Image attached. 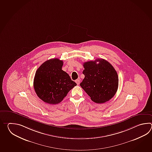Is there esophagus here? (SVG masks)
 I'll return each instance as SVG.
<instances>
[{
    "label": "esophagus",
    "instance_id": "1",
    "mask_svg": "<svg viewBox=\"0 0 152 152\" xmlns=\"http://www.w3.org/2000/svg\"><path fill=\"white\" fill-rule=\"evenodd\" d=\"M80 79H77V80H75V83L77 84V85H79V84H80Z\"/></svg>",
    "mask_w": 152,
    "mask_h": 152
}]
</instances>
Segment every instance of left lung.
Listing matches in <instances>:
<instances>
[{"instance_id": "1", "label": "left lung", "mask_w": 152, "mask_h": 152, "mask_svg": "<svg viewBox=\"0 0 152 152\" xmlns=\"http://www.w3.org/2000/svg\"><path fill=\"white\" fill-rule=\"evenodd\" d=\"M83 66L85 77L80 85L91 99L97 103L110 100L118 87V75L113 66L102 58L86 62Z\"/></svg>"}]
</instances>
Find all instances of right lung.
Instances as JSON below:
<instances>
[{"label":"right lung","instance_id":"right-lung-1","mask_svg":"<svg viewBox=\"0 0 152 152\" xmlns=\"http://www.w3.org/2000/svg\"><path fill=\"white\" fill-rule=\"evenodd\" d=\"M62 60L52 58L43 63L36 72L34 87L37 96L46 103H60L77 85L62 69Z\"/></svg>","mask_w":152,"mask_h":152}]
</instances>
